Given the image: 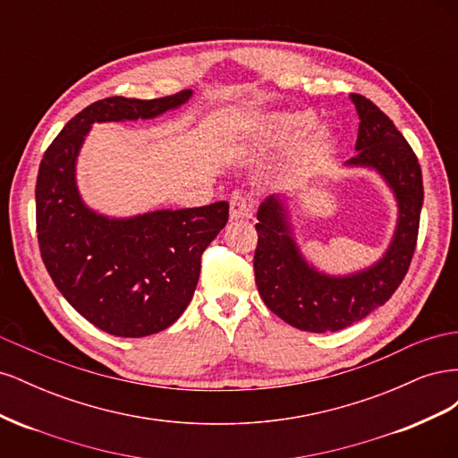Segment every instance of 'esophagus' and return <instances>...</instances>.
Listing matches in <instances>:
<instances>
[{"instance_id":"obj_1","label":"esophagus","mask_w":458,"mask_h":458,"mask_svg":"<svg viewBox=\"0 0 458 458\" xmlns=\"http://www.w3.org/2000/svg\"><path fill=\"white\" fill-rule=\"evenodd\" d=\"M229 214L231 219H250L252 217V204L250 200H246L244 197H233L231 206H229Z\"/></svg>"}]
</instances>
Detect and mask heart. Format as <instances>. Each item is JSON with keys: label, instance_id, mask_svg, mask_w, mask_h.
Here are the masks:
<instances>
[{"label": "heart", "instance_id": "b5f03b06", "mask_svg": "<svg viewBox=\"0 0 458 458\" xmlns=\"http://www.w3.org/2000/svg\"><path fill=\"white\" fill-rule=\"evenodd\" d=\"M315 123V114L306 113V110H298V113H259L248 120L241 130L234 131L227 145V152L237 158L256 157L266 150L296 143L303 136L304 140L301 139L302 141L294 152V164L298 168H306L318 157H323L335 143V137L327 128H316L314 131Z\"/></svg>", "mask_w": 458, "mask_h": 458}]
</instances>
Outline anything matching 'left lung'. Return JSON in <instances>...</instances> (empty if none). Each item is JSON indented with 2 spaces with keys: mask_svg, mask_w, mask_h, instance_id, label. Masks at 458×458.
Returning <instances> with one entry per match:
<instances>
[{
  "mask_svg": "<svg viewBox=\"0 0 458 458\" xmlns=\"http://www.w3.org/2000/svg\"><path fill=\"white\" fill-rule=\"evenodd\" d=\"M350 99L361 122L357 155L344 165L377 172L397 204L395 231L386 252L353 273H325L306 259L296 242V195H269L258 208V293L276 317L308 332L342 330L384 306L405 279L419 237L424 202L420 164L405 137L377 105L357 93Z\"/></svg>",
  "mask_w": 458,
  "mask_h": 458,
  "instance_id": "8db88e82",
  "label": "left lung"
}]
</instances>
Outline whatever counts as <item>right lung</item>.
<instances>
[{"label":"right lung","instance_id":"1","mask_svg":"<svg viewBox=\"0 0 458 458\" xmlns=\"http://www.w3.org/2000/svg\"><path fill=\"white\" fill-rule=\"evenodd\" d=\"M191 97L185 89L152 101H97L66 123L41 158L36 182L41 259L64 300L108 335H157L182 317L195 294L200 256L225 227L229 204L110 217L81 199L78 155L95 122L152 120Z\"/></svg>","mask_w":458,"mask_h":458}]
</instances>
